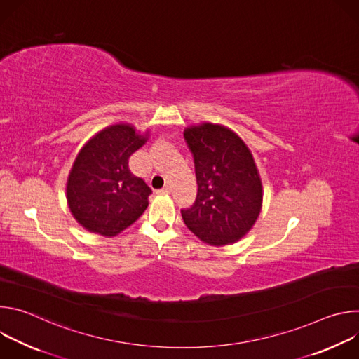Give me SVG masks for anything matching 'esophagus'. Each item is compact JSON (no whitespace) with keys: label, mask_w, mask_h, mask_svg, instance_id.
Listing matches in <instances>:
<instances>
[{"label":"esophagus","mask_w":359,"mask_h":359,"mask_svg":"<svg viewBox=\"0 0 359 359\" xmlns=\"http://www.w3.org/2000/svg\"><path fill=\"white\" fill-rule=\"evenodd\" d=\"M158 193H159V194H169V193H170V187H169V186L162 187V189L158 190Z\"/></svg>","instance_id":"esophagus-1"}]
</instances>
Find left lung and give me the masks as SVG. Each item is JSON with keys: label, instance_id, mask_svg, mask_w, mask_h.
I'll list each match as a JSON object with an SVG mask.
<instances>
[{"label": "left lung", "instance_id": "1", "mask_svg": "<svg viewBox=\"0 0 359 359\" xmlns=\"http://www.w3.org/2000/svg\"><path fill=\"white\" fill-rule=\"evenodd\" d=\"M193 153L197 196L190 209L182 210L187 229L212 245L234 243L257 220L262 179L252 155L231 129L204 122L184 129Z\"/></svg>", "mask_w": 359, "mask_h": 359}]
</instances>
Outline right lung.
Listing matches in <instances>:
<instances>
[{
    "mask_svg": "<svg viewBox=\"0 0 359 359\" xmlns=\"http://www.w3.org/2000/svg\"><path fill=\"white\" fill-rule=\"evenodd\" d=\"M147 140L129 123L97 132L79 150L67 182L75 220L88 231L114 237L149 206L151 189L129 169V158Z\"/></svg>",
    "mask_w": 359,
    "mask_h": 359,
    "instance_id": "right-lung-1",
    "label": "right lung"
}]
</instances>
